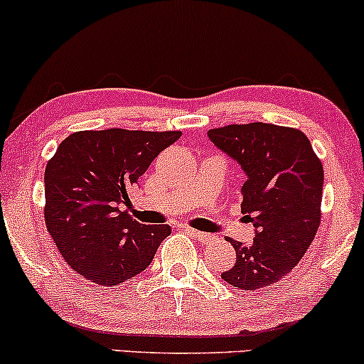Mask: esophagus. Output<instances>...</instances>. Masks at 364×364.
<instances>
[{"mask_svg":"<svg viewBox=\"0 0 364 364\" xmlns=\"http://www.w3.org/2000/svg\"><path fill=\"white\" fill-rule=\"evenodd\" d=\"M185 230L191 235V237L198 239V240H201V242H208V240H212V235L205 234V232H201V230L191 229V227H185Z\"/></svg>","mask_w":364,"mask_h":364,"instance_id":"obj_1","label":"esophagus"}]
</instances>
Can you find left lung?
I'll return each instance as SVG.
<instances>
[{
  "label": "left lung",
  "instance_id": "left-lung-1",
  "mask_svg": "<svg viewBox=\"0 0 364 364\" xmlns=\"http://www.w3.org/2000/svg\"><path fill=\"white\" fill-rule=\"evenodd\" d=\"M208 137L246 173L240 212L254 239H229L235 264L222 279L240 290L271 287L295 268L321 225L323 168L301 130L252 122L208 130Z\"/></svg>",
  "mask_w": 364,
  "mask_h": 364
}]
</instances>
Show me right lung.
<instances>
[{"mask_svg": "<svg viewBox=\"0 0 364 364\" xmlns=\"http://www.w3.org/2000/svg\"><path fill=\"white\" fill-rule=\"evenodd\" d=\"M179 130H81L65 137L46 168L47 230L74 271L115 287L154 259L171 234L166 224H140L122 203Z\"/></svg>", "mask_w": 364, "mask_h": 364, "instance_id": "obj_1", "label": "right lung"}]
</instances>
